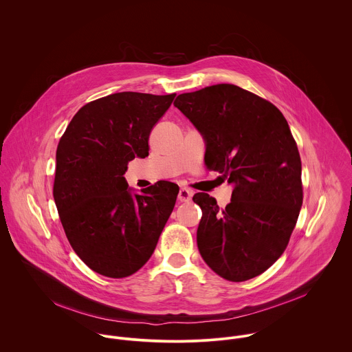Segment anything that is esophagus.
Wrapping results in <instances>:
<instances>
[{
  "label": "esophagus",
  "mask_w": 352,
  "mask_h": 352,
  "mask_svg": "<svg viewBox=\"0 0 352 352\" xmlns=\"http://www.w3.org/2000/svg\"><path fill=\"white\" fill-rule=\"evenodd\" d=\"M192 195L194 192L188 188H180L179 191V195H177V199L180 201H190L192 199Z\"/></svg>",
  "instance_id": "esophagus-1"
}]
</instances>
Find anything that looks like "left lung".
<instances>
[{"label":"left lung","instance_id":"left-lung-1","mask_svg":"<svg viewBox=\"0 0 352 352\" xmlns=\"http://www.w3.org/2000/svg\"><path fill=\"white\" fill-rule=\"evenodd\" d=\"M175 107L201 133L207 168L233 186L225 208L198 192V250L219 276L243 282L285 252L302 206L301 157L282 112L233 85L217 84L176 98Z\"/></svg>","mask_w":352,"mask_h":352}]
</instances>
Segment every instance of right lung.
<instances>
[{"label": "right lung", "mask_w": 352, "mask_h": 352, "mask_svg": "<svg viewBox=\"0 0 352 352\" xmlns=\"http://www.w3.org/2000/svg\"><path fill=\"white\" fill-rule=\"evenodd\" d=\"M176 94H112L85 104L56 148L54 201L66 237L95 272L124 278L149 258L175 207L179 186L157 182L135 192L124 173L149 155L153 127Z\"/></svg>", "instance_id": "obj_1"}]
</instances>
